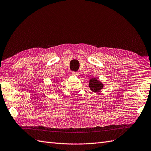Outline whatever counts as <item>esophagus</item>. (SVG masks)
<instances>
[{
  "instance_id": "1",
  "label": "esophagus",
  "mask_w": 151,
  "mask_h": 151,
  "mask_svg": "<svg viewBox=\"0 0 151 151\" xmlns=\"http://www.w3.org/2000/svg\"><path fill=\"white\" fill-rule=\"evenodd\" d=\"M72 74L73 76H79V73L77 72H72Z\"/></svg>"
}]
</instances>
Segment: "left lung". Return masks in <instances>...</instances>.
I'll use <instances>...</instances> for the list:
<instances>
[{"mask_svg":"<svg viewBox=\"0 0 151 151\" xmlns=\"http://www.w3.org/2000/svg\"><path fill=\"white\" fill-rule=\"evenodd\" d=\"M89 87L93 92H99L103 88V84L96 78H92L89 81Z\"/></svg>","mask_w":151,"mask_h":151,"instance_id":"left-lung-1","label":"left lung"}]
</instances>
